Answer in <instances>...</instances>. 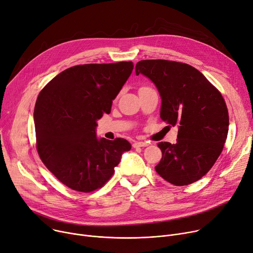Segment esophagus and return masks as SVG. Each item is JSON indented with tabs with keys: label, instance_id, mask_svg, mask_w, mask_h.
<instances>
[{
	"label": "esophagus",
	"instance_id": "obj_1",
	"mask_svg": "<svg viewBox=\"0 0 253 253\" xmlns=\"http://www.w3.org/2000/svg\"><path fill=\"white\" fill-rule=\"evenodd\" d=\"M149 145L148 142H144V141H135L133 143V148H140V147H147Z\"/></svg>",
	"mask_w": 253,
	"mask_h": 253
}]
</instances>
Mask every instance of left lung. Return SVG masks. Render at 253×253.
Masks as SVG:
<instances>
[{
	"label": "left lung",
	"mask_w": 253,
	"mask_h": 253,
	"mask_svg": "<svg viewBox=\"0 0 253 253\" xmlns=\"http://www.w3.org/2000/svg\"><path fill=\"white\" fill-rule=\"evenodd\" d=\"M162 99L160 117L177 126L175 144L159 142L162 159L157 173L174 185H188L214 165L228 136L229 113L220 92L192 65L164 59L136 63Z\"/></svg>",
	"instance_id": "1"
}]
</instances>
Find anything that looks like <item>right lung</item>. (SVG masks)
<instances>
[{
	"label": "right lung",
	"mask_w": 253,
	"mask_h": 253,
	"mask_svg": "<svg viewBox=\"0 0 253 253\" xmlns=\"http://www.w3.org/2000/svg\"><path fill=\"white\" fill-rule=\"evenodd\" d=\"M133 71V62L90 63L58 74L37 98L34 121L42 162L66 187L90 193L108 181L131 144L96 137V121Z\"/></svg>",
	"instance_id": "right-lung-1"
}]
</instances>
